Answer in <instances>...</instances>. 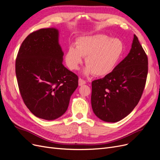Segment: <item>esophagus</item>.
<instances>
[{
    "label": "esophagus",
    "mask_w": 160,
    "mask_h": 160,
    "mask_svg": "<svg viewBox=\"0 0 160 160\" xmlns=\"http://www.w3.org/2000/svg\"><path fill=\"white\" fill-rule=\"evenodd\" d=\"M85 83H86V82H85V80H83V79H81V78H79V86L85 85Z\"/></svg>",
    "instance_id": "obj_1"
}]
</instances>
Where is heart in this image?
Wrapping results in <instances>:
<instances>
[{
    "label": "heart",
    "instance_id": "obj_1",
    "mask_svg": "<svg viewBox=\"0 0 160 160\" xmlns=\"http://www.w3.org/2000/svg\"><path fill=\"white\" fill-rule=\"evenodd\" d=\"M122 42L118 38L98 34L80 38L76 47L71 46L65 55V62L71 70H77L85 57L86 74L105 76L113 71L122 56Z\"/></svg>",
    "mask_w": 160,
    "mask_h": 160
}]
</instances>
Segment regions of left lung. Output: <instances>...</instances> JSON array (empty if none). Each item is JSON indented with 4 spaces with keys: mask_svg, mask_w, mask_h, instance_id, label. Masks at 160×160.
Listing matches in <instances>:
<instances>
[{
    "mask_svg": "<svg viewBox=\"0 0 160 160\" xmlns=\"http://www.w3.org/2000/svg\"><path fill=\"white\" fill-rule=\"evenodd\" d=\"M148 72V56L134 35L128 56L103 78L92 82L91 105L97 117L114 123L128 115L142 98Z\"/></svg>",
    "mask_w": 160,
    "mask_h": 160,
    "instance_id": "8db88e82",
    "label": "left lung"
}]
</instances>
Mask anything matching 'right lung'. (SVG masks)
<instances>
[{
	"label": "right lung",
	"instance_id": "1",
	"mask_svg": "<svg viewBox=\"0 0 160 160\" xmlns=\"http://www.w3.org/2000/svg\"><path fill=\"white\" fill-rule=\"evenodd\" d=\"M63 52L55 28L31 32L22 42L15 62L18 89L24 103L36 117L53 120L63 115L78 76L62 65Z\"/></svg>",
	"mask_w": 160,
	"mask_h": 160
}]
</instances>
